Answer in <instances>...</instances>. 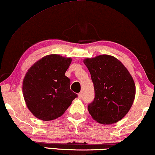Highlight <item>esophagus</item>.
<instances>
[{
    "label": "esophagus",
    "mask_w": 155,
    "mask_h": 155,
    "mask_svg": "<svg viewBox=\"0 0 155 155\" xmlns=\"http://www.w3.org/2000/svg\"><path fill=\"white\" fill-rule=\"evenodd\" d=\"M78 98H79L80 99H81L82 98H83V93H80L79 94H78Z\"/></svg>",
    "instance_id": "esophagus-1"
}]
</instances>
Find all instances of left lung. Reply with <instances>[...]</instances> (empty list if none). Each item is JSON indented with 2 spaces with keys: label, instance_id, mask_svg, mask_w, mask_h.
<instances>
[{
  "label": "left lung",
  "instance_id": "8db88e82",
  "mask_svg": "<svg viewBox=\"0 0 155 155\" xmlns=\"http://www.w3.org/2000/svg\"><path fill=\"white\" fill-rule=\"evenodd\" d=\"M84 63L94 85L95 98L87 106L91 116L103 124L118 122L129 112L136 87L127 69L116 57L103 54Z\"/></svg>",
  "mask_w": 155,
  "mask_h": 155
}]
</instances>
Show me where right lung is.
<instances>
[{"label":"right lung","mask_w":155,"mask_h":155,"mask_svg":"<svg viewBox=\"0 0 155 155\" xmlns=\"http://www.w3.org/2000/svg\"><path fill=\"white\" fill-rule=\"evenodd\" d=\"M71 58L47 55L28 70L23 82V93L28 108L36 117L50 121L60 117L78 95L70 90L65 76Z\"/></svg>","instance_id":"add662e5"}]
</instances>
